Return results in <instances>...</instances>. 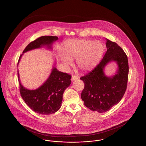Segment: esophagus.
Listing matches in <instances>:
<instances>
[{
    "label": "esophagus",
    "mask_w": 146,
    "mask_h": 146,
    "mask_svg": "<svg viewBox=\"0 0 146 146\" xmlns=\"http://www.w3.org/2000/svg\"><path fill=\"white\" fill-rule=\"evenodd\" d=\"M79 78V76H72V78H71V80L72 82L73 81H75L76 79H78Z\"/></svg>",
    "instance_id": "1"
}]
</instances>
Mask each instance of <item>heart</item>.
I'll list each match as a JSON object with an SVG mask.
<instances>
[{
    "label": "heart",
    "mask_w": 146,
    "mask_h": 146,
    "mask_svg": "<svg viewBox=\"0 0 146 146\" xmlns=\"http://www.w3.org/2000/svg\"><path fill=\"white\" fill-rule=\"evenodd\" d=\"M64 54L60 58L66 66L72 64L76 60L78 68L82 72L92 70L99 63L104 52V44L92 40H70L64 44Z\"/></svg>",
    "instance_id": "obj_1"
}]
</instances>
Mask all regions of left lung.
I'll use <instances>...</instances> for the list:
<instances>
[{
  "instance_id": "left-lung-1",
  "label": "left lung",
  "mask_w": 146,
  "mask_h": 146,
  "mask_svg": "<svg viewBox=\"0 0 146 146\" xmlns=\"http://www.w3.org/2000/svg\"><path fill=\"white\" fill-rule=\"evenodd\" d=\"M107 51L97 66L80 79L85 84L81 98L85 105L99 113L110 110L117 104L125 94L128 79V58L116 43L106 39ZM116 62L118 69L113 76L108 77L104 72L105 66Z\"/></svg>"
}]
</instances>
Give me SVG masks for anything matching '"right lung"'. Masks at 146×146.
Wrapping results in <instances>:
<instances>
[{
  "label": "right lung",
  "instance_id": "obj_1",
  "mask_svg": "<svg viewBox=\"0 0 146 146\" xmlns=\"http://www.w3.org/2000/svg\"><path fill=\"white\" fill-rule=\"evenodd\" d=\"M58 40L57 36H44L31 42L24 49L18 64L24 52L43 46L52 49V43ZM18 78L20 94L25 103L35 112L44 115L52 114L60 109L64 90L71 82L70 75L58 71L55 67L47 80L36 90H28L24 87L19 79L18 70Z\"/></svg>",
  "mask_w": 146,
  "mask_h": 146
}]
</instances>
